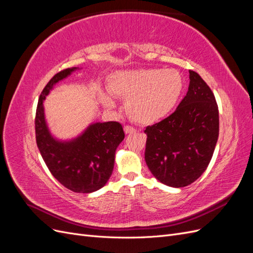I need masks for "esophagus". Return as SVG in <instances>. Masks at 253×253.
Returning a JSON list of instances; mask_svg holds the SVG:
<instances>
[{
    "label": "esophagus",
    "instance_id": "34e87169",
    "mask_svg": "<svg viewBox=\"0 0 253 253\" xmlns=\"http://www.w3.org/2000/svg\"><path fill=\"white\" fill-rule=\"evenodd\" d=\"M124 129H125V133L126 134H132V133L136 132V128L131 126H125Z\"/></svg>",
    "mask_w": 253,
    "mask_h": 253
}]
</instances>
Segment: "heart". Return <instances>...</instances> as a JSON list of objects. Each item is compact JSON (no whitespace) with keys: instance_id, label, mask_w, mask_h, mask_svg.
I'll use <instances>...</instances> for the list:
<instances>
[{"instance_id":"1","label":"heart","mask_w":253,"mask_h":253,"mask_svg":"<svg viewBox=\"0 0 253 253\" xmlns=\"http://www.w3.org/2000/svg\"><path fill=\"white\" fill-rule=\"evenodd\" d=\"M183 87L185 81L178 71L163 68L118 72L109 81L111 93L126 99L127 115L140 125H152L166 118L177 104ZM101 100L109 108L114 106L108 94H101Z\"/></svg>"}]
</instances>
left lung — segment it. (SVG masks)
<instances>
[{"mask_svg":"<svg viewBox=\"0 0 253 253\" xmlns=\"http://www.w3.org/2000/svg\"><path fill=\"white\" fill-rule=\"evenodd\" d=\"M190 73L188 93L177 109L147 126L144 159L164 185L186 187L206 171L218 138V108L211 88L200 75Z\"/></svg>","mask_w":253,"mask_h":253,"instance_id":"left-lung-1","label":"left lung"}]
</instances>
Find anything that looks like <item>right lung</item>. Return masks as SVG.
<instances>
[{
  "mask_svg": "<svg viewBox=\"0 0 253 253\" xmlns=\"http://www.w3.org/2000/svg\"><path fill=\"white\" fill-rule=\"evenodd\" d=\"M76 70L78 67L61 71L43 88L35 119L36 140L48 170L61 185L73 192L91 193L111 177L115 152L124 140L125 132L119 122H96L72 140L53 138L45 120L43 101L55 84Z\"/></svg>",
  "mask_w": 253,
  "mask_h": 253,
  "instance_id": "obj_1",
  "label": "right lung"
}]
</instances>
